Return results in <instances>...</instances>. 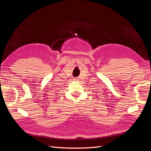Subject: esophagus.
<instances>
[{"mask_svg": "<svg viewBox=\"0 0 151 151\" xmlns=\"http://www.w3.org/2000/svg\"><path fill=\"white\" fill-rule=\"evenodd\" d=\"M74 80V81H78V80H77V78H75Z\"/></svg>", "mask_w": 151, "mask_h": 151, "instance_id": "1", "label": "esophagus"}]
</instances>
